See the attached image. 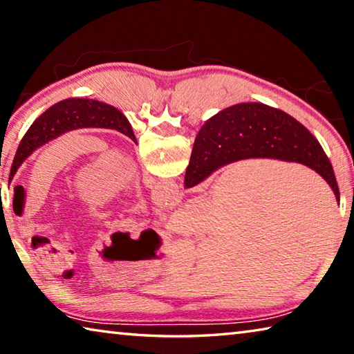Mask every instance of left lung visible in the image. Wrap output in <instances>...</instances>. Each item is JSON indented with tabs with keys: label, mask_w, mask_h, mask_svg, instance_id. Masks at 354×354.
Here are the masks:
<instances>
[{
	"label": "left lung",
	"mask_w": 354,
	"mask_h": 354,
	"mask_svg": "<svg viewBox=\"0 0 354 354\" xmlns=\"http://www.w3.org/2000/svg\"><path fill=\"white\" fill-rule=\"evenodd\" d=\"M81 128L115 129L137 143L133 128H131L127 117L113 106L101 103V101L97 100L84 98H68L59 101V103L51 106L50 109H46L35 120L25 137L21 139L19 148H17L14 162H12L10 167L9 183L34 149L62 136L67 131ZM23 200H25V190H21L20 194V190L15 189L14 212L17 215H21Z\"/></svg>",
	"instance_id": "8db88e82"
}]
</instances>
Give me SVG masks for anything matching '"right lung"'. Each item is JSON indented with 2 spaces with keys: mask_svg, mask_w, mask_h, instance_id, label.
<instances>
[{
  "mask_svg": "<svg viewBox=\"0 0 354 354\" xmlns=\"http://www.w3.org/2000/svg\"><path fill=\"white\" fill-rule=\"evenodd\" d=\"M253 158L306 165L340 200L333 165L319 140L289 113L262 103L231 106L203 124L185 171V189L200 184L220 167Z\"/></svg>",
  "mask_w": 354,
  "mask_h": 354,
  "instance_id": "right-lung-1",
  "label": "right lung"
}]
</instances>
